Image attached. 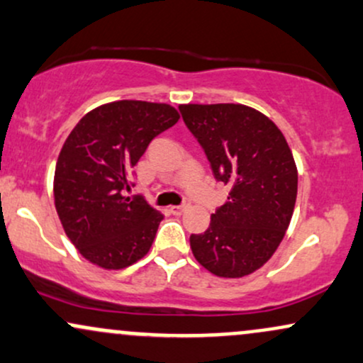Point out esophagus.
<instances>
[{
  "label": "esophagus",
  "instance_id": "34e87169",
  "mask_svg": "<svg viewBox=\"0 0 363 363\" xmlns=\"http://www.w3.org/2000/svg\"><path fill=\"white\" fill-rule=\"evenodd\" d=\"M186 206H170V213L172 215H182L184 213Z\"/></svg>",
  "mask_w": 363,
  "mask_h": 363
}]
</instances>
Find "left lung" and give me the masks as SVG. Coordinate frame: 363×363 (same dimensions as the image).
<instances>
[{"instance_id":"1","label":"left lung","mask_w":363,"mask_h":363,"mask_svg":"<svg viewBox=\"0 0 363 363\" xmlns=\"http://www.w3.org/2000/svg\"><path fill=\"white\" fill-rule=\"evenodd\" d=\"M179 111L215 179L230 189L205 234L189 237L196 261L220 278L247 277L273 256L294 215L291 150L272 119L242 104H182Z\"/></svg>"}]
</instances>
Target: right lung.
I'll return each mask as SVG.
<instances>
[{"label":"right lung","instance_id":"1","mask_svg":"<svg viewBox=\"0 0 363 363\" xmlns=\"http://www.w3.org/2000/svg\"><path fill=\"white\" fill-rule=\"evenodd\" d=\"M177 121L169 104L116 101L86 112L66 138L54 206L65 234L91 264L123 269L147 256L164 215L124 191L150 141Z\"/></svg>","mask_w":363,"mask_h":363}]
</instances>
